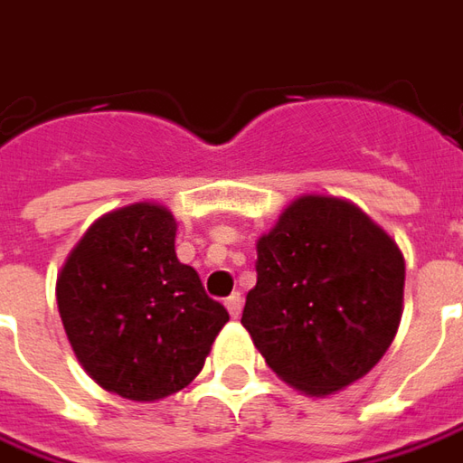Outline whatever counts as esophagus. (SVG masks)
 Here are the masks:
<instances>
[{
  "label": "esophagus",
  "mask_w": 463,
  "mask_h": 463,
  "mask_svg": "<svg viewBox=\"0 0 463 463\" xmlns=\"http://www.w3.org/2000/svg\"><path fill=\"white\" fill-rule=\"evenodd\" d=\"M224 305H226V310H229V315H232V317H239V315H241V295H239V292L229 295Z\"/></svg>",
  "instance_id": "esophagus-1"
}]
</instances>
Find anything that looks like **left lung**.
<instances>
[{"mask_svg":"<svg viewBox=\"0 0 463 463\" xmlns=\"http://www.w3.org/2000/svg\"><path fill=\"white\" fill-rule=\"evenodd\" d=\"M403 282V254L368 213L337 196L307 194L257 241V285L241 325L285 383L330 396L391 347Z\"/></svg>","mask_w":463,"mask_h":463,"instance_id":"1","label":"left lung"}]
</instances>
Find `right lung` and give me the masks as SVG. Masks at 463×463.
Masks as SVG:
<instances>
[{
	"label": "right lung",
	"mask_w": 463,
	"mask_h": 463,
	"mask_svg": "<svg viewBox=\"0 0 463 463\" xmlns=\"http://www.w3.org/2000/svg\"><path fill=\"white\" fill-rule=\"evenodd\" d=\"M174 244V213L140 201L100 216L57 274V310L80 365L128 401L186 388L229 320Z\"/></svg>",
	"instance_id": "right-lung-1"
}]
</instances>
